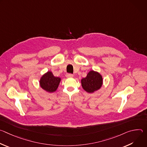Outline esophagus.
Here are the masks:
<instances>
[{
    "label": "esophagus",
    "mask_w": 147,
    "mask_h": 147,
    "mask_svg": "<svg viewBox=\"0 0 147 147\" xmlns=\"http://www.w3.org/2000/svg\"><path fill=\"white\" fill-rule=\"evenodd\" d=\"M66 77H67V78H71V77H73V75L72 74H70V73H67V74H66Z\"/></svg>",
    "instance_id": "1"
}]
</instances>
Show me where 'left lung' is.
I'll use <instances>...</instances> for the list:
<instances>
[{
  "instance_id": "1",
  "label": "left lung",
  "mask_w": 147,
  "mask_h": 147,
  "mask_svg": "<svg viewBox=\"0 0 147 147\" xmlns=\"http://www.w3.org/2000/svg\"><path fill=\"white\" fill-rule=\"evenodd\" d=\"M81 84L83 89L87 92H94L101 87L102 77L98 72L90 71L86 78L81 80Z\"/></svg>"
}]
</instances>
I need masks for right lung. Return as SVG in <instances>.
I'll list each match as a JSON object with an SVG mask.
<instances>
[{
  "mask_svg": "<svg viewBox=\"0 0 147 147\" xmlns=\"http://www.w3.org/2000/svg\"><path fill=\"white\" fill-rule=\"evenodd\" d=\"M60 78L55 77L51 71H48L40 80V86L41 88L49 92H55L60 81Z\"/></svg>",
  "mask_w": 147,
  "mask_h": 147,
  "instance_id": "right-lung-1",
  "label": "right lung"
}]
</instances>
